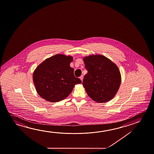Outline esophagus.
<instances>
[{
	"label": "esophagus",
	"mask_w": 154,
	"mask_h": 154,
	"mask_svg": "<svg viewBox=\"0 0 154 154\" xmlns=\"http://www.w3.org/2000/svg\"><path fill=\"white\" fill-rule=\"evenodd\" d=\"M79 78L81 79V81H83V75H82V76H80Z\"/></svg>",
	"instance_id": "34e87169"
}]
</instances>
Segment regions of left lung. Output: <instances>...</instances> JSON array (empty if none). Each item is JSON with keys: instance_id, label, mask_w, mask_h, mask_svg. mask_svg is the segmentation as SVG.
<instances>
[{"instance_id": "obj_1", "label": "left lung", "mask_w": 154, "mask_h": 154, "mask_svg": "<svg viewBox=\"0 0 154 154\" xmlns=\"http://www.w3.org/2000/svg\"><path fill=\"white\" fill-rule=\"evenodd\" d=\"M88 72L83 85L93 100L99 103L110 101L116 96L121 84V73L118 66L101 55H91L83 58Z\"/></svg>"}]
</instances>
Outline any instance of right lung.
<instances>
[{
	"label": "right lung",
	"mask_w": 154,
	"mask_h": 154,
	"mask_svg": "<svg viewBox=\"0 0 154 154\" xmlns=\"http://www.w3.org/2000/svg\"><path fill=\"white\" fill-rule=\"evenodd\" d=\"M71 56L56 54L45 59L33 72V82L41 98L49 102H58L68 97L76 84H81L75 77L70 64Z\"/></svg>",
	"instance_id": "right-lung-1"
}]
</instances>
